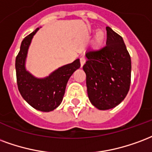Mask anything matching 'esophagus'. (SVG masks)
Returning a JSON list of instances; mask_svg holds the SVG:
<instances>
[{
  "instance_id": "obj_1",
  "label": "esophagus",
  "mask_w": 152,
  "mask_h": 152,
  "mask_svg": "<svg viewBox=\"0 0 152 152\" xmlns=\"http://www.w3.org/2000/svg\"><path fill=\"white\" fill-rule=\"evenodd\" d=\"M86 57L85 56H82L80 58V64H81V66H83V65L85 64V62H86Z\"/></svg>"
}]
</instances>
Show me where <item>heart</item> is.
<instances>
[{
    "label": "heart",
    "instance_id": "1",
    "mask_svg": "<svg viewBox=\"0 0 152 152\" xmlns=\"http://www.w3.org/2000/svg\"><path fill=\"white\" fill-rule=\"evenodd\" d=\"M105 38V34L104 32L99 30L98 31L96 32V35H95V38H94V42L96 45H99L100 44H102V42L104 41Z\"/></svg>",
    "mask_w": 152,
    "mask_h": 152
}]
</instances>
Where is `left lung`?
Segmentation results:
<instances>
[{"instance_id":"1","label":"left lung","mask_w":152,"mask_h":152,"mask_svg":"<svg viewBox=\"0 0 152 152\" xmlns=\"http://www.w3.org/2000/svg\"><path fill=\"white\" fill-rule=\"evenodd\" d=\"M104 47L86 53L83 65L87 95L99 110L110 109L126 98L131 80V60L122 37L107 26Z\"/></svg>"}]
</instances>
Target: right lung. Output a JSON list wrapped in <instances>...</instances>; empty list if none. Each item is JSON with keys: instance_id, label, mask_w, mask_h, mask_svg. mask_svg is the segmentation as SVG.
Masks as SVG:
<instances>
[{"instance_id": "obj_1", "label": "right lung", "mask_w": 152, "mask_h": 152, "mask_svg": "<svg viewBox=\"0 0 152 152\" xmlns=\"http://www.w3.org/2000/svg\"><path fill=\"white\" fill-rule=\"evenodd\" d=\"M38 30L37 28L23 39L16 56L18 88L23 99L31 107L39 111L50 112L57 108L62 101L67 82L73 73L80 67V61L79 59L75 60L43 79L33 77L25 69V60L32 37Z\"/></svg>"}]
</instances>
